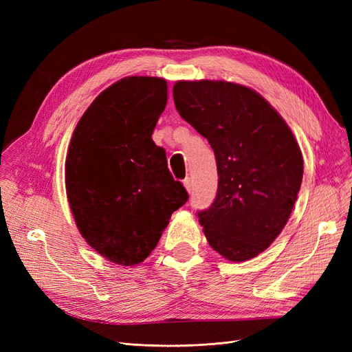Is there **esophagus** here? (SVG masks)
Returning a JSON list of instances; mask_svg holds the SVG:
<instances>
[{"instance_id":"obj_1","label":"esophagus","mask_w":352,"mask_h":352,"mask_svg":"<svg viewBox=\"0 0 352 352\" xmlns=\"http://www.w3.org/2000/svg\"><path fill=\"white\" fill-rule=\"evenodd\" d=\"M184 186H185V189L188 190V194L192 192V180H190L189 177H186V179L184 180Z\"/></svg>"}]
</instances>
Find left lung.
<instances>
[{"label": "left lung", "mask_w": 352, "mask_h": 352, "mask_svg": "<svg viewBox=\"0 0 352 352\" xmlns=\"http://www.w3.org/2000/svg\"><path fill=\"white\" fill-rule=\"evenodd\" d=\"M173 100L216 154L217 195L198 212L210 247L235 263L257 257L279 236L301 188L304 160L291 127L239 83L177 80Z\"/></svg>", "instance_id": "obj_1"}]
</instances>
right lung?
<instances>
[{"label":"right lung","instance_id":"right-lung-1","mask_svg":"<svg viewBox=\"0 0 352 352\" xmlns=\"http://www.w3.org/2000/svg\"><path fill=\"white\" fill-rule=\"evenodd\" d=\"M167 104V80L127 76L104 89L74 127L66 194L82 238L119 265L142 263L188 194L167 168L153 131Z\"/></svg>","mask_w":352,"mask_h":352}]
</instances>
